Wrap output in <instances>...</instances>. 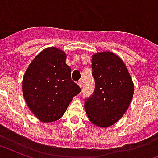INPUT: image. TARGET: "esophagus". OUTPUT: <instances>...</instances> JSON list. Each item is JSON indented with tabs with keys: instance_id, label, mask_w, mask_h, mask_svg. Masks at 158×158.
Masks as SVG:
<instances>
[{
	"instance_id": "obj_1",
	"label": "esophagus",
	"mask_w": 158,
	"mask_h": 158,
	"mask_svg": "<svg viewBox=\"0 0 158 158\" xmlns=\"http://www.w3.org/2000/svg\"><path fill=\"white\" fill-rule=\"evenodd\" d=\"M78 85H79V87H80V88H82V87H83V82H82V80H79V81H78Z\"/></svg>"
}]
</instances>
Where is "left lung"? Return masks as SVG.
<instances>
[{
  "label": "left lung",
  "instance_id": "left-lung-1",
  "mask_svg": "<svg viewBox=\"0 0 158 158\" xmlns=\"http://www.w3.org/2000/svg\"><path fill=\"white\" fill-rule=\"evenodd\" d=\"M95 79L93 95L85 102L89 121L107 128L121 118L134 95V83L124 62L111 52L96 53L91 60Z\"/></svg>",
  "mask_w": 158,
  "mask_h": 158
}]
</instances>
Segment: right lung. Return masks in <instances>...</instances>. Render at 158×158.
Returning a JSON list of instances; mask_svg holds the SVG:
<instances>
[{"mask_svg":"<svg viewBox=\"0 0 158 158\" xmlns=\"http://www.w3.org/2000/svg\"><path fill=\"white\" fill-rule=\"evenodd\" d=\"M62 50L48 47L36 56L23 75L22 89L27 105L41 122L62 117L81 89L71 79V68L66 64Z\"/></svg>","mask_w":158,"mask_h":158,"instance_id":"add662e5","label":"right lung"}]
</instances>
